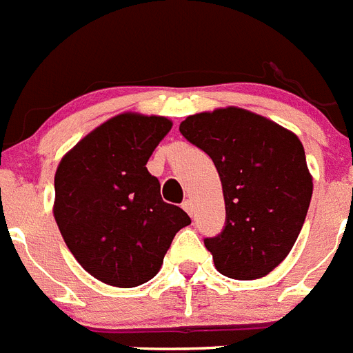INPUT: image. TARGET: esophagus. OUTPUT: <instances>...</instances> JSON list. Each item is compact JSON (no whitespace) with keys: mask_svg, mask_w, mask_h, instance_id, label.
<instances>
[{"mask_svg":"<svg viewBox=\"0 0 353 353\" xmlns=\"http://www.w3.org/2000/svg\"><path fill=\"white\" fill-rule=\"evenodd\" d=\"M181 207H183V209H185V210H187L188 214L192 216L194 205H192V201H190V199H185V201H183V203H181Z\"/></svg>","mask_w":353,"mask_h":353,"instance_id":"1","label":"esophagus"}]
</instances>
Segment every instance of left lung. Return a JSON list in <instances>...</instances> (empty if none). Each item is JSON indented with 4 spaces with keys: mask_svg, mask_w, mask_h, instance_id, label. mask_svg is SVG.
<instances>
[{
    "mask_svg": "<svg viewBox=\"0 0 353 353\" xmlns=\"http://www.w3.org/2000/svg\"><path fill=\"white\" fill-rule=\"evenodd\" d=\"M220 174L225 225L205 238L216 269L236 280L271 273L295 245L313 183L295 133L240 108L198 113L179 124Z\"/></svg>",
    "mask_w": 353,
    "mask_h": 353,
    "instance_id": "obj_1",
    "label": "left lung"
}]
</instances>
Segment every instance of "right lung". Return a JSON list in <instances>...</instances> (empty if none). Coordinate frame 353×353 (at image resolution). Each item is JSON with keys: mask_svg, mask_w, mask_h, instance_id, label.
Returning a JSON list of instances; mask_svg holds the SVG:
<instances>
[{"mask_svg": "<svg viewBox=\"0 0 353 353\" xmlns=\"http://www.w3.org/2000/svg\"><path fill=\"white\" fill-rule=\"evenodd\" d=\"M165 117L122 113L85 135L58 165L54 220L79 263L104 284L135 288L154 279L190 218L161 198L146 168L170 132Z\"/></svg>", "mask_w": 353, "mask_h": 353, "instance_id": "obj_1", "label": "right lung"}]
</instances>
